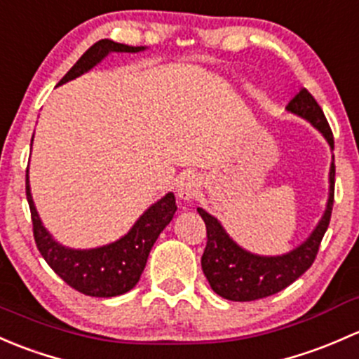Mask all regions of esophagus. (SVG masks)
I'll return each mask as SVG.
<instances>
[{
  "label": "esophagus",
  "mask_w": 359,
  "mask_h": 359,
  "mask_svg": "<svg viewBox=\"0 0 359 359\" xmlns=\"http://www.w3.org/2000/svg\"><path fill=\"white\" fill-rule=\"evenodd\" d=\"M202 187V180L198 178L194 172H184L183 176H180L176 181V195L181 201H191L198 195Z\"/></svg>",
  "instance_id": "esophagus-1"
}]
</instances>
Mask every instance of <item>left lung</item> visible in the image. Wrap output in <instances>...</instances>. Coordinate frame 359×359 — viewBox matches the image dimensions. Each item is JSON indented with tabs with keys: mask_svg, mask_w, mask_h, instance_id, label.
Wrapping results in <instances>:
<instances>
[{
	"mask_svg": "<svg viewBox=\"0 0 359 359\" xmlns=\"http://www.w3.org/2000/svg\"><path fill=\"white\" fill-rule=\"evenodd\" d=\"M285 110L308 121L323 136L330 150H334V136H332L330 126L325 119L323 110L320 109L308 90L302 88L294 100H290ZM334 178L335 165L334 155H332L330 171H328V198L320 221L313 228L311 233L306 236L304 242L278 256H261V254L243 249L224 230L217 217H214L202 207H197V212L202 216L207 228V245L202 256V271L210 289L228 301H256V299L268 297L283 290L302 273L308 271L309 266L315 261L318 247L330 223L332 205H334Z\"/></svg>",
	"mask_w": 359,
	"mask_h": 359,
	"instance_id": "1",
	"label": "left lung"
}]
</instances>
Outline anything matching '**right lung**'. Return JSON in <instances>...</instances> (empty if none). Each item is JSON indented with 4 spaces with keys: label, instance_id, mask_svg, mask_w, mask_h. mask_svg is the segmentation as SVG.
Segmentation results:
<instances>
[{
    "label": "right lung",
    "instance_id": "1",
    "mask_svg": "<svg viewBox=\"0 0 359 359\" xmlns=\"http://www.w3.org/2000/svg\"><path fill=\"white\" fill-rule=\"evenodd\" d=\"M145 50L147 46H129V44L112 41V39H100L84 51L83 57L62 77L58 86L90 72L110 53H140ZM32 142H34V136L31 140V147ZM25 194H27V202L31 207L36 245L44 261L67 285L91 297L123 295L140 282V276L145 269L155 240L171 223L178 209L175 194L168 191L164 197L154 202L121 238L105 245L93 247V249H74V247L62 245L43 224L31 194L29 169L25 176Z\"/></svg>",
    "mask_w": 359,
    "mask_h": 359
}]
</instances>
